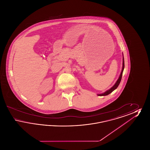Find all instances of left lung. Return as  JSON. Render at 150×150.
Masks as SVG:
<instances>
[{
  "label": "left lung",
  "instance_id": "1",
  "mask_svg": "<svg viewBox=\"0 0 150 150\" xmlns=\"http://www.w3.org/2000/svg\"><path fill=\"white\" fill-rule=\"evenodd\" d=\"M124 69V56H123V59H122V70H121V74L119 77V78L117 79V80L116 81V82L115 83L114 86H112L110 89H109L108 90L106 91L104 93H101V94H98L97 95L99 96H107L108 94H110L111 92H112L115 89H116L117 86L119 85L120 81H121V78H122V72Z\"/></svg>",
  "mask_w": 150,
  "mask_h": 150
}]
</instances>
